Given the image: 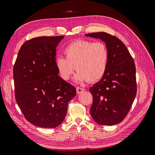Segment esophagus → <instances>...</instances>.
I'll use <instances>...</instances> for the list:
<instances>
[{"label": "esophagus", "instance_id": "obj_1", "mask_svg": "<svg viewBox=\"0 0 155 155\" xmlns=\"http://www.w3.org/2000/svg\"><path fill=\"white\" fill-rule=\"evenodd\" d=\"M84 91H85V88H81V87H78L76 88V91H77L78 94H80L82 92H83Z\"/></svg>", "mask_w": 155, "mask_h": 155}]
</instances>
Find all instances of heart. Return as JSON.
Listing matches in <instances>:
<instances>
[{
  "label": "heart",
  "mask_w": 155,
  "mask_h": 155,
  "mask_svg": "<svg viewBox=\"0 0 155 155\" xmlns=\"http://www.w3.org/2000/svg\"><path fill=\"white\" fill-rule=\"evenodd\" d=\"M65 58L58 57L55 66L64 80L67 81L76 68L75 81L96 82L104 76L109 63V53L101 41L78 40L67 46L63 50Z\"/></svg>",
  "instance_id": "heart-1"
}]
</instances>
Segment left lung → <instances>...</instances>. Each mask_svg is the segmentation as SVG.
<instances>
[{"label":"left lung","instance_id":"left-lung-1","mask_svg":"<svg viewBox=\"0 0 155 155\" xmlns=\"http://www.w3.org/2000/svg\"><path fill=\"white\" fill-rule=\"evenodd\" d=\"M85 35L105 42L109 53L105 74L89 89L93 97L91 114L98 124L114 125L127 115L137 95L134 59L123 42L114 35L105 32Z\"/></svg>","mask_w":155,"mask_h":155}]
</instances>
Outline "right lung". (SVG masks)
<instances>
[{"label": "right lung", "instance_id": "1", "mask_svg": "<svg viewBox=\"0 0 155 155\" xmlns=\"http://www.w3.org/2000/svg\"><path fill=\"white\" fill-rule=\"evenodd\" d=\"M64 36L26 41L13 67L15 96L25 118L42 128H55L67 114L76 89L58 76L56 47Z\"/></svg>", "mask_w": 155, "mask_h": 155}]
</instances>
